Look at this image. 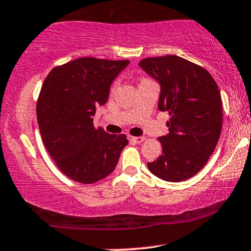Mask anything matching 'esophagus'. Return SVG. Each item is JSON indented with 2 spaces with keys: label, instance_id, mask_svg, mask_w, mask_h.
<instances>
[{
  "label": "esophagus",
  "instance_id": "34e87169",
  "mask_svg": "<svg viewBox=\"0 0 251 251\" xmlns=\"http://www.w3.org/2000/svg\"><path fill=\"white\" fill-rule=\"evenodd\" d=\"M128 140L134 144H141L145 140L144 137H128Z\"/></svg>",
  "mask_w": 251,
  "mask_h": 251
}]
</instances>
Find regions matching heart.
I'll use <instances>...</instances> for the list:
<instances>
[{"instance_id":"obj_1","label":"heart","mask_w":251,"mask_h":251,"mask_svg":"<svg viewBox=\"0 0 251 251\" xmlns=\"http://www.w3.org/2000/svg\"><path fill=\"white\" fill-rule=\"evenodd\" d=\"M114 86H116V84H114V85H113V87H114Z\"/></svg>"}]
</instances>
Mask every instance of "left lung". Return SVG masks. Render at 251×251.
Instances as JSON below:
<instances>
[{"mask_svg": "<svg viewBox=\"0 0 251 251\" xmlns=\"http://www.w3.org/2000/svg\"><path fill=\"white\" fill-rule=\"evenodd\" d=\"M139 66L159 83L158 108L170 113V132L159 138L162 154L147 167L170 182L191 179L207 164L221 134L216 81L203 68L175 55L145 58Z\"/></svg>", "mask_w": 251, "mask_h": 251, "instance_id": "obj_1", "label": "left lung"}]
</instances>
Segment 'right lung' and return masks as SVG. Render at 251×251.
<instances>
[{
    "label": "right lung",
    "instance_id": "add662e5",
    "mask_svg": "<svg viewBox=\"0 0 251 251\" xmlns=\"http://www.w3.org/2000/svg\"><path fill=\"white\" fill-rule=\"evenodd\" d=\"M129 60L84 57L52 69L37 102L45 149L60 171L77 182L95 183L116 168L125 134H108L93 125L97 106L106 104L113 80Z\"/></svg>",
    "mask_w": 251,
    "mask_h": 251
}]
</instances>
